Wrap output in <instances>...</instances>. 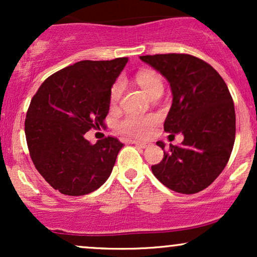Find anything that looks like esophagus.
<instances>
[{"instance_id":"1","label":"esophagus","mask_w":257,"mask_h":257,"mask_svg":"<svg viewBox=\"0 0 257 257\" xmlns=\"http://www.w3.org/2000/svg\"><path fill=\"white\" fill-rule=\"evenodd\" d=\"M128 143H131V144H134V145H137L138 147H141V149H145V147L149 146V144H147V143H143V141H134V140H128Z\"/></svg>"}]
</instances>
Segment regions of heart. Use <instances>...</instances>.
Listing matches in <instances>:
<instances>
[{
    "label": "heart",
    "mask_w": 257,
    "mask_h": 257,
    "mask_svg": "<svg viewBox=\"0 0 257 257\" xmlns=\"http://www.w3.org/2000/svg\"><path fill=\"white\" fill-rule=\"evenodd\" d=\"M138 84L149 94L150 96L163 91V79L159 73L151 71V70H144L137 75ZM123 93V82L117 81L112 84L110 90V104L114 106L118 104ZM158 122V117L155 114H125L123 118L117 122V131L120 134L128 138L145 139L151 134L153 126Z\"/></svg>",
    "instance_id": "obj_1"
}]
</instances>
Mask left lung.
I'll use <instances>...</instances> for the list:
<instances>
[{
    "label": "left lung",
    "instance_id": "1",
    "mask_svg": "<svg viewBox=\"0 0 257 257\" xmlns=\"http://www.w3.org/2000/svg\"><path fill=\"white\" fill-rule=\"evenodd\" d=\"M168 79L173 105L164 122L170 135L184 134L181 145H157L163 159L153 175L179 193L203 191L225 169L235 139V112L228 88L211 65L184 53L140 57Z\"/></svg>",
    "mask_w": 257,
    "mask_h": 257
}]
</instances>
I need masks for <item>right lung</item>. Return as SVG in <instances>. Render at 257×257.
Wrapping results in <instances>:
<instances>
[{
    "label": "right lung",
    "instance_id": "obj_1",
    "mask_svg": "<svg viewBox=\"0 0 257 257\" xmlns=\"http://www.w3.org/2000/svg\"><path fill=\"white\" fill-rule=\"evenodd\" d=\"M128 58L82 60L41 84L26 112L25 137L38 173L54 190L83 196L108 179L123 144L106 137L90 144L84 134L105 124L110 90Z\"/></svg>",
    "mask_w": 257,
    "mask_h": 257
}]
</instances>
